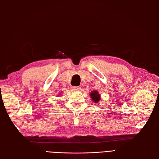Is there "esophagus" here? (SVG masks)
Masks as SVG:
<instances>
[{
	"instance_id": "esophagus-1",
	"label": "esophagus",
	"mask_w": 159,
	"mask_h": 159,
	"mask_svg": "<svg viewBox=\"0 0 159 159\" xmlns=\"http://www.w3.org/2000/svg\"><path fill=\"white\" fill-rule=\"evenodd\" d=\"M73 89L74 90H77V91H78V90L81 89V87L80 86H74L73 87Z\"/></svg>"
}]
</instances>
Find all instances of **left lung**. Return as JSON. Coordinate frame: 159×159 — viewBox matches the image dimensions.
I'll return each instance as SVG.
<instances>
[{
  "label": "left lung",
  "instance_id": "obj_1",
  "mask_svg": "<svg viewBox=\"0 0 159 159\" xmlns=\"http://www.w3.org/2000/svg\"><path fill=\"white\" fill-rule=\"evenodd\" d=\"M90 95V98H92V100L93 102H95L96 104V103L99 102V101L101 99V95L99 93L97 90H93V91H92L89 93Z\"/></svg>",
  "mask_w": 159,
  "mask_h": 159
}]
</instances>
